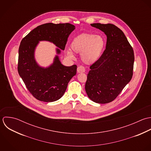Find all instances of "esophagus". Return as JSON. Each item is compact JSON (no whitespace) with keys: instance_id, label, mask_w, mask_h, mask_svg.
I'll return each instance as SVG.
<instances>
[{"instance_id":"obj_1","label":"esophagus","mask_w":151,"mask_h":151,"mask_svg":"<svg viewBox=\"0 0 151 151\" xmlns=\"http://www.w3.org/2000/svg\"><path fill=\"white\" fill-rule=\"evenodd\" d=\"M86 71V68L84 67L83 66H78V68H77V72L78 73H84Z\"/></svg>"}]
</instances>
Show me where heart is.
I'll return each mask as SVG.
<instances>
[{
	"instance_id": "1",
	"label": "heart",
	"mask_w": 151,
	"mask_h": 151,
	"mask_svg": "<svg viewBox=\"0 0 151 151\" xmlns=\"http://www.w3.org/2000/svg\"><path fill=\"white\" fill-rule=\"evenodd\" d=\"M106 46L105 38L100 35L91 33H82L75 37L71 44L72 51L80 53L81 61L86 64H93L100 58ZM67 54L74 58L73 52L70 50L66 51Z\"/></svg>"
}]
</instances>
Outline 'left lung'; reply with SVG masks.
I'll list each match as a JSON object with an SVG mask.
<instances>
[{
  "instance_id": "obj_1",
  "label": "left lung",
  "mask_w": 151,
  "mask_h": 151,
  "mask_svg": "<svg viewBox=\"0 0 151 151\" xmlns=\"http://www.w3.org/2000/svg\"><path fill=\"white\" fill-rule=\"evenodd\" d=\"M91 26L105 33L106 45L100 58L90 67L85 89L91 100L106 104L115 99L131 81L134 54L124 32L115 25Z\"/></svg>"
}]
</instances>
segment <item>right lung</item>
Here are the masks:
<instances>
[{
	"instance_id": "1",
	"label": "right lung",
	"mask_w": 151,
	"mask_h": 151,
	"mask_svg": "<svg viewBox=\"0 0 151 151\" xmlns=\"http://www.w3.org/2000/svg\"><path fill=\"white\" fill-rule=\"evenodd\" d=\"M75 29L70 23H46L22 39L19 49L18 73L28 90L38 100L50 102L61 99L68 83L76 74L77 65H64L58 56ZM42 41H49L57 47L53 63L46 68L40 66L35 58V49Z\"/></svg>"
}]
</instances>
